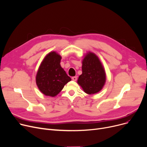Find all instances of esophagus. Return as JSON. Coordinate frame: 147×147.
<instances>
[{"instance_id": "obj_1", "label": "esophagus", "mask_w": 147, "mask_h": 147, "mask_svg": "<svg viewBox=\"0 0 147 147\" xmlns=\"http://www.w3.org/2000/svg\"><path fill=\"white\" fill-rule=\"evenodd\" d=\"M72 79L73 81H76L77 80V76H73V77L72 78Z\"/></svg>"}]
</instances>
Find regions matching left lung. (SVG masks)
Returning a JSON list of instances; mask_svg holds the SVG:
<instances>
[{"label": "left lung", "instance_id": "8db88e82", "mask_svg": "<svg viewBox=\"0 0 147 147\" xmlns=\"http://www.w3.org/2000/svg\"><path fill=\"white\" fill-rule=\"evenodd\" d=\"M82 74L78 84L88 94H93L101 90L105 84L106 76L100 59L94 53L88 52L82 60Z\"/></svg>", "mask_w": 147, "mask_h": 147}]
</instances>
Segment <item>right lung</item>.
Masks as SVG:
<instances>
[{"label": "right lung", "instance_id": "right-lung-1", "mask_svg": "<svg viewBox=\"0 0 147 147\" xmlns=\"http://www.w3.org/2000/svg\"><path fill=\"white\" fill-rule=\"evenodd\" d=\"M62 57L51 51L42 61L36 75V84L45 96L55 97L62 91L65 85L71 80L60 66Z\"/></svg>", "mask_w": 147, "mask_h": 147}]
</instances>
